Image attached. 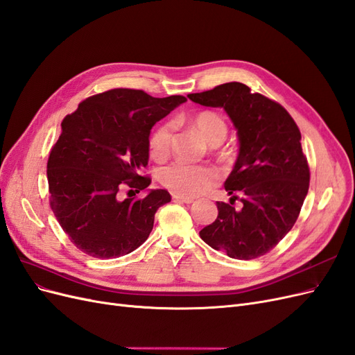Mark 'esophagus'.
<instances>
[{
  "label": "esophagus",
  "mask_w": 355,
  "mask_h": 355,
  "mask_svg": "<svg viewBox=\"0 0 355 355\" xmlns=\"http://www.w3.org/2000/svg\"><path fill=\"white\" fill-rule=\"evenodd\" d=\"M173 200H175V201H179V202H185V204L194 202V198H191V197H184V196H179V194H175V196H173Z\"/></svg>",
  "instance_id": "obj_1"
}]
</instances>
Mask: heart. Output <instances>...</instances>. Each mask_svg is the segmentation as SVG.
<instances>
[{
  "label": "heart",
  "instance_id": "obj_1",
  "mask_svg": "<svg viewBox=\"0 0 355 355\" xmlns=\"http://www.w3.org/2000/svg\"><path fill=\"white\" fill-rule=\"evenodd\" d=\"M192 125L210 146L220 145L228 135V125L223 118L211 111H202L192 118ZM173 125H158L149 137V151L155 158H164L171 145ZM159 182L179 196L196 197L216 185L218 170L211 166H194L175 161L159 170Z\"/></svg>",
  "mask_w": 355,
  "mask_h": 355
}]
</instances>
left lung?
Instances as JSON below:
<instances>
[{"instance_id": "8db88e82", "label": "left lung", "mask_w": 355, "mask_h": 355, "mask_svg": "<svg viewBox=\"0 0 355 355\" xmlns=\"http://www.w3.org/2000/svg\"><path fill=\"white\" fill-rule=\"evenodd\" d=\"M188 98L202 106L223 108L240 142L239 157L225 189L230 204L218 201V218L200 231L211 249L232 259H254L280 243L293 228L308 194L309 167L300 132L280 103L243 83H225ZM240 199L242 204H232Z\"/></svg>"}]
</instances>
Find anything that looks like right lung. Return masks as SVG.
<instances>
[{
    "label": "right lung",
    "instance_id": "obj_1",
    "mask_svg": "<svg viewBox=\"0 0 355 355\" xmlns=\"http://www.w3.org/2000/svg\"><path fill=\"white\" fill-rule=\"evenodd\" d=\"M184 102V96L153 98L142 90L112 89L83 101L63 118L47 163L50 206L85 254L120 257L149 237L155 211L171 200L166 189H146L151 179L141 176L148 166L149 135ZM124 186L147 194L121 200Z\"/></svg>",
    "mask_w": 355,
    "mask_h": 355
}]
</instances>
